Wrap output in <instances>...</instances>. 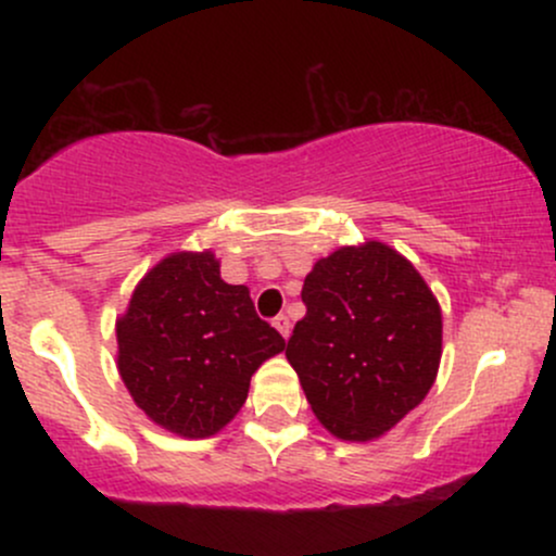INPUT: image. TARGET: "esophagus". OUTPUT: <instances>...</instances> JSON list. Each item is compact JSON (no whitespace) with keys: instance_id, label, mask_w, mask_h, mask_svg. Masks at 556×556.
Masks as SVG:
<instances>
[{"instance_id":"obj_1","label":"esophagus","mask_w":556,"mask_h":556,"mask_svg":"<svg viewBox=\"0 0 556 556\" xmlns=\"http://www.w3.org/2000/svg\"><path fill=\"white\" fill-rule=\"evenodd\" d=\"M271 324H274V329H277L279 334L285 337V340H287V337H290V331H292V324H290V318H287L285 314H279L277 318H274Z\"/></svg>"}]
</instances>
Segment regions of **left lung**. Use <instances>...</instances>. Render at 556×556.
I'll use <instances>...</instances> for the list:
<instances>
[{"label": "left lung", "instance_id": "obj_1", "mask_svg": "<svg viewBox=\"0 0 556 556\" xmlns=\"http://www.w3.org/2000/svg\"><path fill=\"white\" fill-rule=\"evenodd\" d=\"M287 342L311 410L342 442H374L424 402L442 361V308L416 266L387 242L318 258Z\"/></svg>", "mask_w": 556, "mask_h": 556}]
</instances>
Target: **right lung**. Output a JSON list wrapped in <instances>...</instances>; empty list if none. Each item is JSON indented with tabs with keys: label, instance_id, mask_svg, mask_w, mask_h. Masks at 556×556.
Here are the masks:
<instances>
[{
	"label": "right lung",
	"instance_id": "add662e5",
	"mask_svg": "<svg viewBox=\"0 0 556 556\" xmlns=\"http://www.w3.org/2000/svg\"><path fill=\"white\" fill-rule=\"evenodd\" d=\"M285 350L245 285H227L212 251L169 253L117 316V371L140 410L182 439L219 433L251 376Z\"/></svg>",
	"mask_w": 556,
	"mask_h": 556
}]
</instances>
